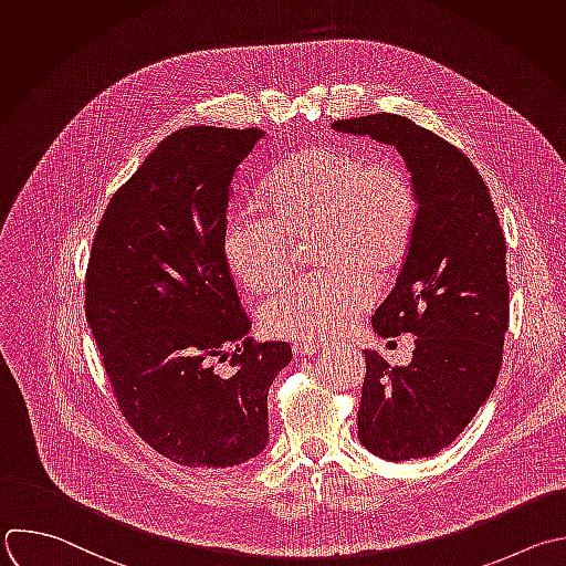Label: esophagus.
<instances>
[{
	"mask_svg": "<svg viewBox=\"0 0 566 566\" xmlns=\"http://www.w3.org/2000/svg\"><path fill=\"white\" fill-rule=\"evenodd\" d=\"M317 350H319V344H315V342H295V344H293V353H295L297 357L315 355Z\"/></svg>",
	"mask_w": 566,
	"mask_h": 566,
	"instance_id": "34e87169",
	"label": "esophagus"
}]
</instances>
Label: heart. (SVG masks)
Segmentation results:
<instances>
[{
  "label": "heart",
  "mask_w": 566,
  "mask_h": 566,
  "mask_svg": "<svg viewBox=\"0 0 566 566\" xmlns=\"http://www.w3.org/2000/svg\"><path fill=\"white\" fill-rule=\"evenodd\" d=\"M264 218L229 216L222 253L233 277L271 293L291 275L295 244L317 238L313 260L324 273L300 280L262 306L273 337L315 339L342 333L370 302L364 271L385 277L407 255L416 220V186L402 164L359 148L311 146L280 161L258 191Z\"/></svg>",
  "instance_id": "obj_1"
}]
</instances>
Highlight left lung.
<instances>
[{
  "label": "left lung",
  "mask_w": 566,
  "mask_h": 566,
  "mask_svg": "<svg viewBox=\"0 0 566 566\" xmlns=\"http://www.w3.org/2000/svg\"><path fill=\"white\" fill-rule=\"evenodd\" d=\"M331 126L396 146L418 196L405 264L373 313L380 337L416 335L413 359L389 366L364 350L357 438L382 460L431 458L467 429L502 366L509 282L500 220L471 159L409 117L375 113Z\"/></svg>",
  "instance_id": "obj_1"
}]
</instances>
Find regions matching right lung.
<instances>
[{"mask_svg":"<svg viewBox=\"0 0 566 566\" xmlns=\"http://www.w3.org/2000/svg\"><path fill=\"white\" fill-rule=\"evenodd\" d=\"M260 128H179L117 188L86 269V322L126 422L184 467L229 469L269 442L291 344L255 342L224 262L238 166ZM230 359L227 374L214 361Z\"/></svg>","mask_w":566,"mask_h":566,"instance_id":"1","label":"right lung"}]
</instances>
